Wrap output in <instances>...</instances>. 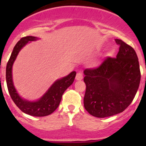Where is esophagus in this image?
Here are the masks:
<instances>
[{
	"label": "esophagus",
	"mask_w": 146,
	"mask_h": 146,
	"mask_svg": "<svg viewBox=\"0 0 146 146\" xmlns=\"http://www.w3.org/2000/svg\"><path fill=\"white\" fill-rule=\"evenodd\" d=\"M82 78H83V75H82V73H80V72H79V73H78L77 74H76V79L77 80H82Z\"/></svg>",
	"instance_id": "1"
}]
</instances>
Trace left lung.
<instances>
[{"instance_id":"obj_1","label":"left lung","mask_w":146,"mask_h":146,"mask_svg":"<svg viewBox=\"0 0 146 146\" xmlns=\"http://www.w3.org/2000/svg\"><path fill=\"white\" fill-rule=\"evenodd\" d=\"M115 42L119 46L117 57H107L98 67L84 70V107L98 118L124 111L133 101L141 81L135 50L121 39Z\"/></svg>"}]
</instances>
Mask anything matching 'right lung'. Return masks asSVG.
Listing matches in <instances>:
<instances>
[{
  "mask_svg": "<svg viewBox=\"0 0 146 146\" xmlns=\"http://www.w3.org/2000/svg\"><path fill=\"white\" fill-rule=\"evenodd\" d=\"M36 36H27L23 37L15 46L6 66V82L8 92L12 100L17 107L25 114L34 117H45L54 112L61 102V98L69 86L73 84L76 78V72L73 71L63 78L54 82L46 92L36 102H30L23 100L17 94L13 82L12 67L13 63L21 48L29 42L37 40Z\"/></svg>",
  "mask_w": 146,
  "mask_h": 146,
  "instance_id": "obj_1",
  "label": "right lung"
}]
</instances>
